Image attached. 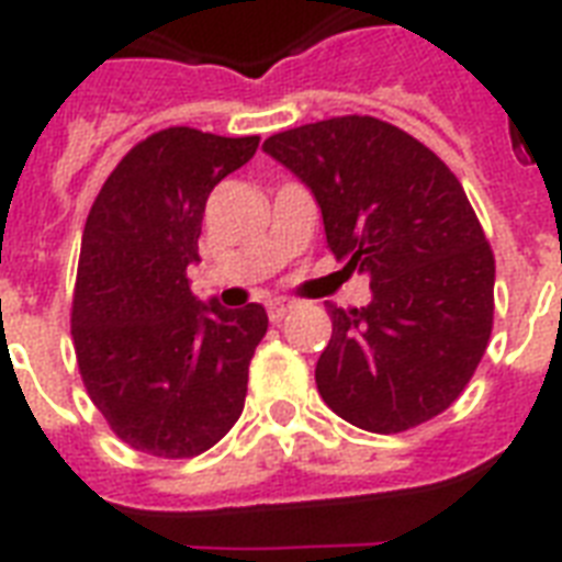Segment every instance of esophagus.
Segmentation results:
<instances>
[{
    "label": "esophagus",
    "mask_w": 562,
    "mask_h": 562,
    "mask_svg": "<svg viewBox=\"0 0 562 562\" xmlns=\"http://www.w3.org/2000/svg\"><path fill=\"white\" fill-rule=\"evenodd\" d=\"M294 312V303L291 300H271L268 303V317H271L273 324H280L282 317H289Z\"/></svg>",
    "instance_id": "obj_1"
}]
</instances>
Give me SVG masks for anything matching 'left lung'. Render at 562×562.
<instances>
[{"instance_id": "obj_1", "label": "left lung", "mask_w": 562, "mask_h": 562, "mask_svg": "<svg viewBox=\"0 0 562 562\" xmlns=\"http://www.w3.org/2000/svg\"><path fill=\"white\" fill-rule=\"evenodd\" d=\"M306 183L326 245L368 273L373 300L329 303L317 391L352 426L396 435L452 405L493 329L496 262L467 192L435 151L373 116H338L265 139Z\"/></svg>"}]
</instances>
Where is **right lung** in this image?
<instances>
[{"instance_id": "1", "label": "right lung", "mask_w": 562, "mask_h": 562, "mask_svg": "<svg viewBox=\"0 0 562 562\" xmlns=\"http://www.w3.org/2000/svg\"><path fill=\"white\" fill-rule=\"evenodd\" d=\"M259 136L169 127L125 154L87 215L72 300V341L90 400L127 446L194 458L241 417L247 368L268 333L259 303H201L206 198L241 169Z\"/></svg>"}]
</instances>
